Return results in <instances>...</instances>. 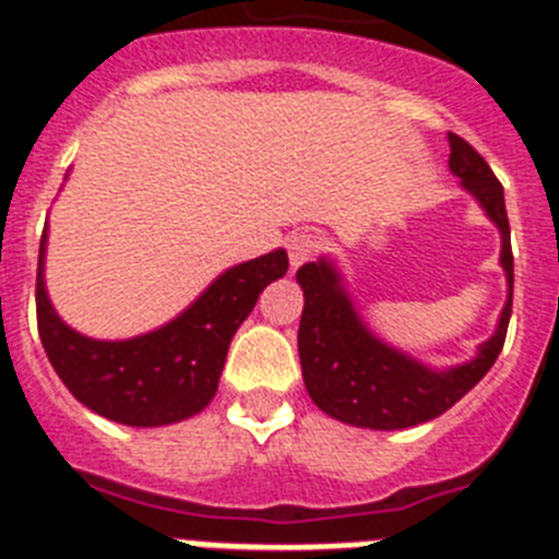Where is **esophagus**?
<instances>
[{"label": "esophagus", "mask_w": 559, "mask_h": 559, "mask_svg": "<svg viewBox=\"0 0 559 559\" xmlns=\"http://www.w3.org/2000/svg\"><path fill=\"white\" fill-rule=\"evenodd\" d=\"M319 237L313 235V231H294V235L288 237V243H285V249H288V257H290V265L294 269H299L302 263H308L310 257L319 251Z\"/></svg>", "instance_id": "esophagus-1"}]
</instances>
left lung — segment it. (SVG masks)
I'll return each mask as SVG.
<instances>
[{"instance_id": "obj_1", "label": "left lung", "mask_w": 559, "mask_h": 559, "mask_svg": "<svg viewBox=\"0 0 559 559\" xmlns=\"http://www.w3.org/2000/svg\"><path fill=\"white\" fill-rule=\"evenodd\" d=\"M451 170L481 201L501 229V265L510 283V299L503 305L496 335L484 341L476 358L448 372H431L408 355L380 344L353 310L341 290L338 274L330 263H308L296 271L305 290L299 322V360L310 400L330 417L349 426L397 431L445 414L453 403L490 372L507 338L512 316V243L510 218L503 206V187L481 153L459 133H448Z\"/></svg>"}]
</instances>
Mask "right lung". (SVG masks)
<instances>
[{
	"label": "right lung",
	"mask_w": 559,
	"mask_h": 559,
	"mask_svg": "<svg viewBox=\"0 0 559 559\" xmlns=\"http://www.w3.org/2000/svg\"><path fill=\"white\" fill-rule=\"evenodd\" d=\"M283 249L226 271L190 310L156 333L95 341L69 330L44 290V237L38 249L36 316L47 358L83 406L122 426H170L210 406L218 392L235 330L269 283L285 276Z\"/></svg>",
	"instance_id": "add662e5"
}]
</instances>
